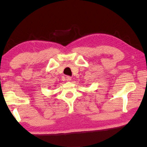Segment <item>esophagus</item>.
I'll use <instances>...</instances> for the list:
<instances>
[{
    "label": "esophagus",
    "instance_id": "1",
    "mask_svg": "<svg viewBox=\"0 0 147 147\" xmlns=\"http://www.w3.org/2000/svg\"><path fill=\"white\" fill-rule=\"evenodd\" d=\"M66 80L68 81V82H70L71 80V77L69 76H66Z\"/></svg>",
    "mask_w": 147,
    "mask_h": 147
}]
</instances>
